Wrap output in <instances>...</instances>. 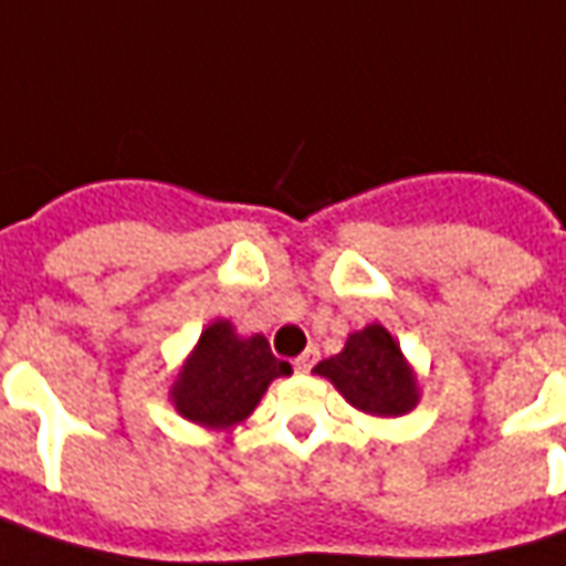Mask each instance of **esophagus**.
<instances>
[{
  "label": "esophagus",
  "instance_id": "obj_1",
  "mask_svg": "<svg viewBox=\"0 0 566 566\" xmlns=\"http://www.w3.org/2000/svg\"><path fill=\"white\" fill-rule=\"evenodd\" d=\"M315 364H318V348H315V345H308L306 352L294 360V367L300 369V373H308Z\"/></svg>",
  "mask_w": 566,
  "mask_h": 566
}]
</instances>
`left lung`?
Listing matches in <instances>:
<instances>
[{
	"instance_id": "8db88e82",
	"label": "left lung",
	"mask_w": 566,
	"mask_h": 566,
	"mask_svg": "<svg viewBox=\"0 0 566 566\" xmlns=\"http://www.w3.org/2000/svg\"><path fill=\"white\" fill-rule=\"evenodd\" d=\"M318 376L339 388L348 403L367 416L397 418L418 403V385L406 367L400 345L381 324L352 333L339 355L321 360Z\"/></svg>"
}]
</instances>
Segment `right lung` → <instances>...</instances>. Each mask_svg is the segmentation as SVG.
<instances>
[{
    "label": "right lung",
    "instance_id": "obj_1",
    "mask_svg": "<svg viewBox=\"0 0 566 566\" xmlns=\"http://www.w3.org/2000/svg\"><path fill=\"white\" fill-rule=\"evenodd\" d=\"M291 364L272 355L266 336H235L230 321H214L175 381V409L202 427H230L254 412L272 379Z\"/></svg>",
    "mask_w": 566,
    "mask_h": 566
}]
</instances>
